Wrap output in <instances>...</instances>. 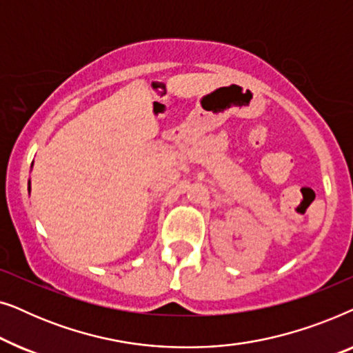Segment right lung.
Wrapping results in <instances>:
<instances>
[{
  "mask_svg": "<svg viewBox=\"0 0 353 353\" xmlns=\"http://www.w3.org/2000/svg\"><path fill=\"white\" fill-rule=\"evenodd\" d=\"M28 192H30V180H28Z\"/></svg>",
  "mask_w": 353,
  "mask_h": 353,
  "instance_id": "add662e5",
  "label": "right lung"
}]
</instances>
